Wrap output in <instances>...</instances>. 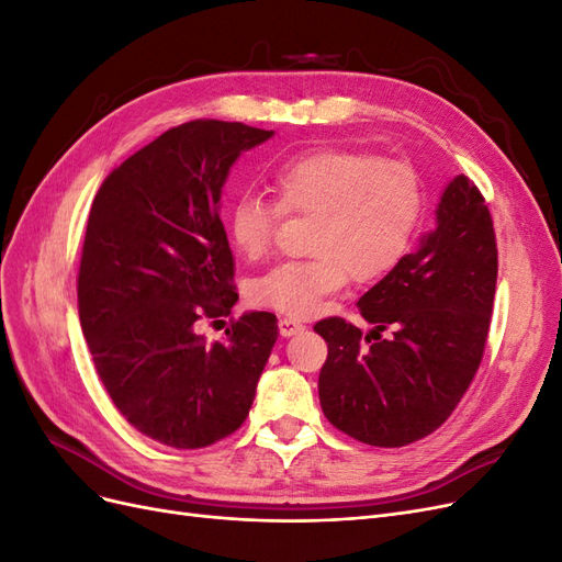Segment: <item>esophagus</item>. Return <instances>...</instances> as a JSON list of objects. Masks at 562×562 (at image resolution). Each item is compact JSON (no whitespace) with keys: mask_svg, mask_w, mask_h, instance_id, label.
Segmentation results:
<instances>
[{"mask_svg":"<svg viewBox=\"0 0 562 562\" xmlns=\"http://www.w3.org/2000/svg\"><path fill=\"white\" fill-rule=\"evenodd\" d=\"M279 330H281L283 337H291V335L302 333L304 326H302V323H300L297 318H293V316H281V318H279Z\"/></svg>","mask_w":562,"mask_h":562,"instance_id":"1","label":"esophagus"}]
</instances>
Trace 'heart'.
<instances>
[{
  "label": "heart",
  "mask_w": 562,
  "mask_h": 562,
  "mask_svg": "<svg viewBox=\"0 0 562 562\" xmlns=\"http://www.w3.org/2000/svg\"><path fill=\"white\" fill-rule=\"evenodd\" d=\"M277 203L244 192L227 213L229 239L255 260L274 241L281 213L312 215L304 260L271 267L250 285L260 307L307 316L349 279L389 274L411 250L424 213L422 178L411 164L321 147L281 161L269 176Z\"/></svg>",
  "instance_id": "b5f03b06"
}]
</instances>
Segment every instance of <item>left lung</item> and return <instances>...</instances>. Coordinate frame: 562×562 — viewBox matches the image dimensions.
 <instances>
[{
    "mask_svg": "<svg viewBox=\"0 0 562 562\" xmlns=\"http://www.w3.org/2000/svg\"><path fill=\"white\" fill-rule=\"evenodd\" d=\"M497 288V241L485 199L467 176L448 182L436 229L359 300L368 335L318 321L328 342L318 375L323 415L347 436L401 448L443 424L481 366ZM391 329L389 338L381 333Z\"/></svg>",
    "mask_w": 562,
    "mask_h": 562,
    "instance_id": "left-lung-1",
    "label": "left lung"
}]
</instances>
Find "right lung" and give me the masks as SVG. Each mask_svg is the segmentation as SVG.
I'll return each instance as SVG.
<instances>
[{"mask_svg":"<svg viewBox=\"0 0 562 562\" xmlns=\"http://www.w3.org/2000/svg\"><path fill=\"white\" fill-rule=\"evenodd\" d=\"M274 131L196 119L135 151L100 184L77 300L98 378L140 434L178 450L213 446L248 417L279 337L248 312L225 342L196 333L239 300L220 194L241 151Z\"/></svg>","mask_w":562,"mask_h":562,"instance_id":"1","label":"right lung"}]
</instances>
